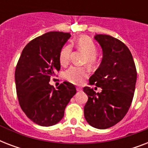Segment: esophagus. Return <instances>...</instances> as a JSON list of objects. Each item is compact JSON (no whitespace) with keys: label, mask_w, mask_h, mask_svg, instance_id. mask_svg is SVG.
<instances>
[{"label":"esophagus","mask_w":148,"mask_h":148,"mask_svg":"<svg viewBox=\"0 0 148 148\" xmlns=\"http://www.w3.org/2000/svg\"><path fill=\"white\" fill-rule=\"evenodd\" d=\"M76 90H77V91H81V90H82V89H81V88H77Z\"/></svg>","instance_id":"1"}]
</instances>
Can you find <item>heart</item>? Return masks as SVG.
<instances>
[{
	"mask_svg": "<svg viewBox=\"0 0 148 148\" xmlns=\"http://www.w3.org/2000/svg\"><path fill=\"white\" fill-rule=\"evenodd\" d=\"M75 45L80 51L86 54L84 62L90 66L97 63V47L91 38L88 36H81L75 41ZM72 52L71 45H67L61 48L59 53V62L63 67H67L71 61ZM88 76V71L85 67H71L65 73V78L70 83L80 85Z\"/></svg>",
	"mask_w": 148,
	"mask_h": 148,
	"instance_id": "heart-1",
	"label": "heart"
}]
</instances>
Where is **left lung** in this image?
Returning a JSON list of instances; mask_svg holds the SVG:
<instances>
[{
	"label": "left lung",
	"instance_id": "8db88e82",
	"mask_svg": "<svg viewBox=\"0 0 148 148\" xmlns=\"http://www.w3.org/2000/svg\"><path fill=\"white\" fill-rule=\"evenodd\" d=\"M95 40L103 50V58L89 84L102 88L96 93L84 88L88 96L84 113L88 123L95 128L106 129L121 121L131 107L137 81V70L128 47L117 38L97 34Z\"/></svg>",
	"mask_w": 148,
	"mask_h": 148
}]
</instances>
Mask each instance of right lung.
<instances>
[{
  "label": "right lung",
  "instance_id": "right-lung-1",
  "mask_svg": "<svg viewBox=\"0 0 148 148\" xmlns=\"http://www.w3.org/2000/svg\"><path fill=\"white\" fill-rule=\"evenodd\" d=\"M70 33L51 31L31 40L22 51L15 69L19 104L28 118L40 126L54 125L76 94L72 84L64 81L55 90L49 81L59 71V53Z\"/></svg>",
  "mask_w": 148,
  "mask_h": 148
}]
</instances>
